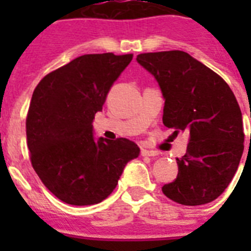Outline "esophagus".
Returning <instances> with one entry per match:
<instances>
[{
  "label": "esophagus",
  "instance_id": "obj_1",
  "mask_svg": "<svg viewBox=\"0 0 251 251\" xmlns=\"http://www.w3.org/2000/svg\"><path fill=\"white\" fill-rule=\"evenodd\" d=\"M141 155L142 156H159V152H156V151H150V150H145V149H142L141 151Z\"/></svg>",
  "mask_w": 251,
  "mask_h": 251
}]
</instances>
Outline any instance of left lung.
<instances>
[{
	"instance_id": "1",
	"label": "left lung",
	"mask_w": 251,
	"mask_h": 251,
	"mask_svg": "<svg viewBox=\"0 0 251 251\" xmlns=\"http://www.w3.org/2000/svg\"><path fill=\"white\" fill-rule=\"evenodd\" d=\"M137 61L160 87L163 124L176 134L190 133L186 153L177 159V178L163 193L183 206L212 202L228 187L244 152L236 96L222 76L182 50L142 53Z\"/></svg>"
}]
</instances>
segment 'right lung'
Instances as JSON below:
<instances>
[{"mask_svg": "<svg viewBox=\"0 0 251 251\" xmlns=\"http://www.w3.org/2000/svg\"><path fill=\"white\" fill-rule=\"evenodd\" d=\"M133 54H84L49 73L32 94L25 120L31 163L47 189L73 206L96 204L117 186L141 150L126 138L94 135L110 87Z\"/></svg>", "mask_w": 251, "mask_h": 251, "instance_id": "add662e5", "label": "right lung"}]
</instances>
